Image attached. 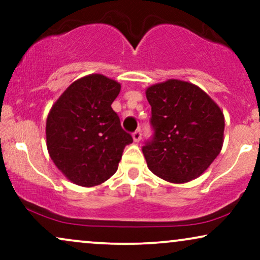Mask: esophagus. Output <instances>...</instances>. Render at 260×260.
<instances>
[{"mask_svg": "<svg viewBox=\"0 0 260 260\" xmlns=\"http://www.w3.org/2000/svg\"><path fill=\"white\" fill-rule=\"evenodd\" d=\"M141 137H142L141 129H137V130L134 131V134H133V139H134V141H135V142H139L140 140H141Z\"/></svg>", "mask_w": 260, "mask_h": 260, "instance_id": "esophagus-1", "label": "esophagus"}]
</instances>
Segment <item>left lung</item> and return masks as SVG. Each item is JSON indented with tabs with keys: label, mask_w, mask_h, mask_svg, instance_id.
<instances>
[{
	"label": "left lung",
	"mask_w": 260,
	"mask_h": 260,
	"mask_svg": "<svg viewBox=\"0 0 260 260\" xmlns=\"http://www.w3.org/2000/svg\"><path fill=\"white\" fill-rule=\"evenodd\" d=\"M153 135L142 147L152 173L182 184L198 178L222 147L224 115L196 85L168 80L146 91Z\"/></svg>",
	"instance_id": "left-lung-1"
}]
</instances>
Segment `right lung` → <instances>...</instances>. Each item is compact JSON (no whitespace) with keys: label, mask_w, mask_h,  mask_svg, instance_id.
<instances>
[{"label":"right lung","mask_w":260,"mask_h":260,"mask_svg":"<svg viewBox=\"0 0 260 260\" xmlns=\"http://www.w3.org/2000/svg\"><path fill=\"white\" fill-rule=\"evenodd\" d=\"M120 84L101 74L73 82L52 107L46 123L51 159L70 181L100 185L117 172L133 136L120 125L112 103Z\"/></svg>","instance_id":"add662e5"}]
</instances>
